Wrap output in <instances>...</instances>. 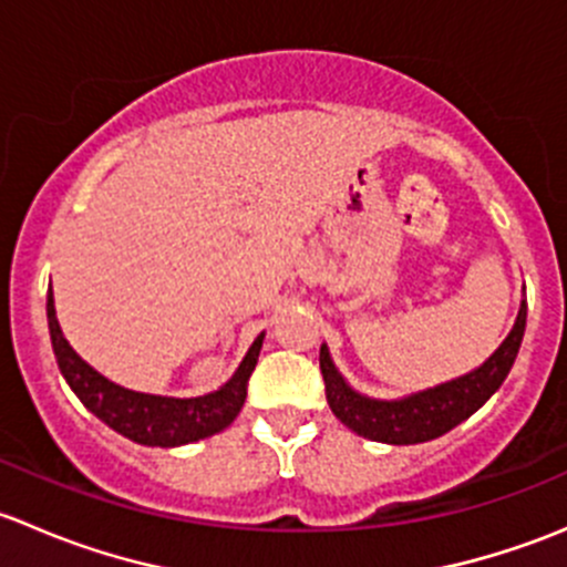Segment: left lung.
Masks as SVG:
<instances>
[{"mask_svg":"<svg viewBox=\"0 0 567 567\" xmlns=\"http://www.w3.org/2000/svg\"><path fill=\"white\" fill-rule=\"evenodd\" d=\"M524 326H527V301L518 310L511 334L491 353L488 362L461 379L400 400H375L351 390L331 362L329 348L320 346V373L326 381L329 409L334 411L342 425L351 427L359 436L373 439V442L422 444L444 436L463 420H468L491 394L499 390L516 362L518 348H522Z\"/></svg>","mask_w":567,"mask_h":567,"instance_id":"obj_1","label":"left lung"}]
</instances>
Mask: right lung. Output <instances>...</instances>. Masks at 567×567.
<instances>
[{"mask_svg": "<svg viewBox=\"0 0 567 567\" xmlns=\"http://www.w3.org/2000/svg\"><path fill=\"white\" fill-rule=\"evenodd\" d=\"M45 316H49L56 364H60V373L65 375L68 386L112 431L131 439V442L145 444V447H181V444L199 442V439L225 431L238 416L244 400H247L249 375L255 370L262 346V334H257V340L251 342L247 357L238 364L233 379L216 392L186 400L162 398V394L131 392L95 373L62 337L51 288L49 301H45Z\"/></svg>", "mask_w": 567, "mask_h": 567, "instance_id": "1", "label": "right lung"}]
</instances>
